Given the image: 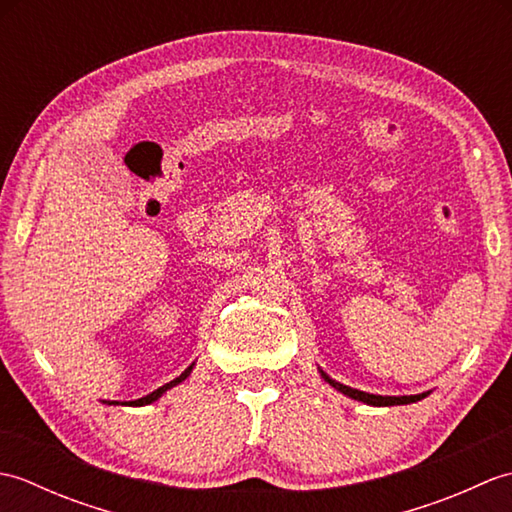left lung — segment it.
<instances>
[{"label":"left lung","instance_id":"1","mask_svg":"<svg viewBox=\"0 0 512 512\" xmlns=\"http://www.w3.org/2000/svg\"><path fill=\"white\" fill-rule=\"evenodd\" d=\"M321 372V376H323V380L328 385H332L334 389H339L341 394H345V396H350V398H354V400H358V402H365V405H372V407H391V405H411V402H418V400H422V398H427L431 391H424V394H416V396H378V394H367V391H361V389H352V387H347V385H343V383H336L334 378H330L328 374L323 372V369H319Z\"/></svg>","mask_w":512,"mask_h":512}]
</instances>
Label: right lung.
Returning a JSON list of instances; mask_svg holds the SVG:
<instances>
[{
	"mask_svg": "<svg viewBox=\"0 0 512 512\" xmlns=\"http://www.w3.org/2000/svg\"><path fill=\"white\" fill-rule=\"evenodd\" d=\"M193 367H195V363H191L187 369H184V372L178 376V378H173V380H169L167 385H162V387H158L156 391H151V394H147V396H143V398H138V400H129V402H123V405H134V407H143V405H151V402H156L162 394H165V391H169L171 387H176V385H180L182 380H187L189 378V374L193 372ZM103 402H107V405H118L116 400H103Z\"/></svg>",
	"mask_w": 512,
	"mask_h": 512,
	"instance_id": "add662e5",
	"label": "right lung"
}]
</instances>
